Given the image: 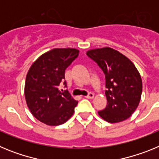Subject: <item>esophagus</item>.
Listing matches in <instances>:
<instances>
[{"label":"esophagus","instance_id":"34e87169","mask_svg":"<svg viewBox=\"0 0 159 159\" xmlns=\"http://www.w3.org/2000/svg\"><path fill=\"white\" fill-rule=\"evenodd\" d=\"M87 99H93L94 98V94L92 93V92H90V93H88V95L86 96Z\"/></svg>","mask_w":159,"mask_h":159}]
</instances>
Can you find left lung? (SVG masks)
<instances>
[{"instance_id": "left-lung-1", "label": "left lung", "mask_w": 159, "mask_h": 159, "mask_svg": "<svg viewBox=\"0 0 159 159\" xmlns=\"http://www.w3.org/2000/svg\"><path fill=\"white\" fill-rule=\"evenodd\" d=\"M87 56L105 74L107 104L99 116L108 123H119L134 113L141 99L143 83L134 64L111 48L92 49Z\"/></svg>"}]
</instances>
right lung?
Wrapping results in <instances>:
<instances>
[{
    "label": "right lung",
    "instance_id": "1",
    "mask_svg": "<svg viewBox=\"0 0 159 159\" xmlns=\"http://www.w3.org/2000/svg\"><path fill=\"white\" fill-rule=\"evenodd\" d=\"M78 49L54 48L41 55L26 75L25 95L28 107L39 121L58 126L72 116L78 101L67 90H59L65 70L79 56ZM64 86L67 83L64 81Z\"/></svg>",
    "mask_w": 159,
    "mask_h": 159
}]
</instances>
